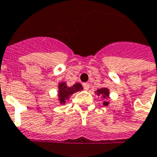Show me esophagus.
<instances>
[{
    "label": "esophagus",
    "instance_id": "esophagus-1",
    "mask_svg": "<svg viewBox=\"0 0 157 157\" xmlns=\"http://www.w3.org/2000/svg\"><path fill=\"white\" fill-rule=\"evenodd\" d=\"M89 87H90V85H89V83H83V88L85 90H88L89 89Z\"/></svg>",
    "mask_w": 157,
    "mask_h": 157
}]
</instances>
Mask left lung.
Masks as SVG:
<instances>
[{
	"label": "left lung",
	"instance_id": "left-lung-1",
	"mask_svg": "<svg viewBox=\"0 0 157 157\" xmlns=\"http://www.w3.org/2000/svg\"><path fill=\"white\" fill-rule=\"evenodd\" d=\"M96 94L99 96H102L103 97V98H107L109 97V89L108 88H106V87H103V88H100V89H98L97 92H96ZM109 105V103L108 102L105 101L104 102V105Z\"/></svg>",
	"mask_w": 157,
	"mask_h": 157
}]
</instances>
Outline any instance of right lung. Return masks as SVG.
<instances>
[{"mask_svg":"<svg viewBox=\"0 0 157 157\" xmlns=\"http://www.w3.org/2000/svg\"><path fill=\"white\" fill-rule=\"evenodd\" d=\"M82 86L80 83H75L73 86H68L65 82H61L59 84V100L60 104H65L72 94L82 90Z\"/></svg>","mask_w":157,"mask_h":157,"instance_id":"right-lung-1","label":"right lung"}]
</instances>
